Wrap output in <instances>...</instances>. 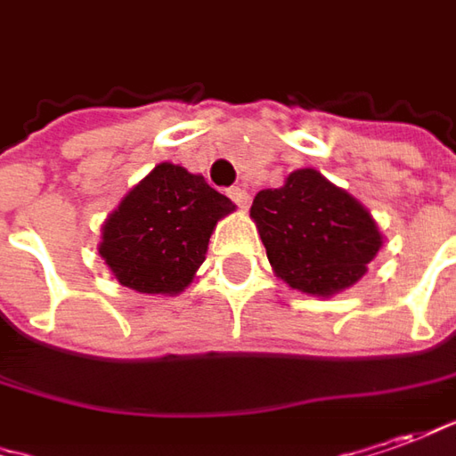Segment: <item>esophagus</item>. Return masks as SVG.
Masks as SVG:
<instances>
[{
    "instance_id": "34e87169",
    "label": "esophagus",
    "mask_w": 456,
    "mask_h": 456,
    "mask_svg": "<svg viewBox=\"0 0 456 456\" xmlns=\"http://www.w3.org/2000/svg\"><path fill=\"white\" fill-rule=\"evenodd\" d=\"M229 197H232V202L240 204L241 209H247V207H249V194H247V189L232 187L229 189Z\"/></svg>"
}]
</instances>
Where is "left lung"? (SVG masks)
<instances>
[{
	"label": "left lung",
	"instance_id": "8db88e82",
	"mask_svg": "<svg viewBox=\"0 0 456 456\" xmlns=\"http://www.w3.org/2000/svg\"><path fill=\"white\" fill-rule=\"evenodd\" d=\"M249 216L274 274L305 294L330 297L352 287L382 247L364 204L317 169H297L280 189H262Z\"/></svg>",
	"mask_w": 456,
	"mask_h": 456
}]
</instances>
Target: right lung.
Segmentation results:
<instances>
[{
  "instance_id": "add662e5",
  "label": "right lung",
  "mask_w": 456,
  "mask_h": 456,
  "mask_svg": "<svg viewBox=\"0 0 456 456\" xmlns=\"http://www.w3.org/2000/svg\"><path fill=\"white\" fill-rule=\"evenodd\" d=\"M229 212L232 200L202 175L162 162L107 216L99 254L122 287L172 297L191 284L216 222Z\"/></svg>"
}]
</instances>
